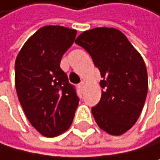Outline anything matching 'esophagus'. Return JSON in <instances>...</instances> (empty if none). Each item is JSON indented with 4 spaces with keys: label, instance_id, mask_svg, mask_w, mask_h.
I'll use <instances>...</instances> for the list:
<instances>
[{
    "label": "esophagus",
    "instance_id": "1",
    "mask_svg": "<svg viewBox=\"0 0 160 160\" xmlns=\"http://www.w3.org/2000/svg\"><path fill=\"white\" fill-rule=\"evenodd\" d=\"M83 88H84V82H82L81 83L78 84V88L81 89V91H82V89H83Z\"/></svg>",
    "mask_w": 160,
    "mask_h": 160
}]
</instances>
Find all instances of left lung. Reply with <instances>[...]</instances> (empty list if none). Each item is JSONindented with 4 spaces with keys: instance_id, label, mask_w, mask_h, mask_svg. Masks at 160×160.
I'll return each mask as SVG.
<instances>
[{
    "instance_id": "left-lung-1",
    "label": "left lung",
    "mask_w": 160,
    "mask_h": 160,
    "mask_svg": "<svg viewBox=\"0 0 160 160\" xmlns=\"http://www.w3.org/2000/svg\"><path fill=\"white\" fill-rule=\"evenodd\" d=\"M76 43L92 57L102 79V98L92 112L98 127L120 135L139 118L148 89L143 58L123 33L113 28H96L81 33Z\"/></svg>"
}]
</instances>
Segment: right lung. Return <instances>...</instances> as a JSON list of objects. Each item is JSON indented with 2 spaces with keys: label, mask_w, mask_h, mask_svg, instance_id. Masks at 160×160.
Here are the masks:
<instances>
[{
  "label": "right lung",
  "mask_w": 160,
  "mask_h": 160,
  "mask_svg": "<svg viewBox=\"0 0 160 160\" xmlns=\"http://www.w3.org/2000/svg\"><path fill=\"white\" fill-rule=\"evenodd\" d=\"M77 31L45 26L26 42L15 63L18 98L27 118L41 134L53 138L72 122L79 98L61 68Z\"/></svg>",
  "instance_id": "add662e5"
}]
</instances>
